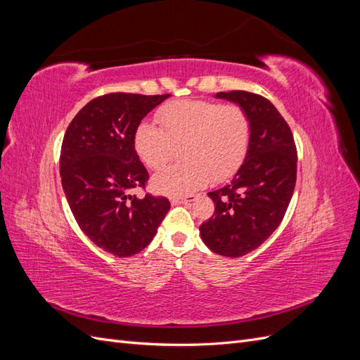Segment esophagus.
Returning a JSON list of instances; mask_svg holds the SVG:
<instances>
[{
    "instance_id": "esophagus-1",
    "label": "esophagus",
    "mask_w": 360,
    "mask_h": 360,
    "mask_svg": "<svg viewBox=\"0 0 360 360\" xmlns=\"http://www.w3.org/2000/svg\"><path fill=\"white\" fill-rule=\"evenodd\" d=\"M198 200V195H189V197H184V198H172L171 202L172 204H186L191 205L192 202H195Z\"/></svg>"
}]
</instances>
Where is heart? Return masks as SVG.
Listing matches in <instances>:
<instances>
[{
  "label": "heart",
  "instance_id": "obj_1",
  "mask_svg": "<svg viewBox=\"0 0 360 360\" xmlns=\"http://www.w3.org/2000/svg\"><path fill=\"white\" fill-rule=\"evenodd\" d=\"M160 127L141 123L134 135L139 159L159 168L181 144L186 163L158 171L151 184L159 193L183 197L209 184L230 179L242 167L250 146V122L240 106L212 101H181L162 106Z\"/></svg>",
  "mask_w": 360,
  "mask_h": 360
}]
</instances>
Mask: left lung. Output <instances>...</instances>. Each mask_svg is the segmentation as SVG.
<instances>
[{"mask_svg":"<svg viewBox=\"0 0 360 360\" xmlns=\"http://www.w3.org/2000/svg\"><path fill=\"white\" fill-rule=\"evenodd\" d=\"M216 97L240 106L252 134L231 183L207 193L214 213L200 234L213 252L237 258L266 242L284 219L296 186L297 150L290 126L266 97L240 90Z\"/></svg>","mask_w":360,"mask_h":360,"instance_id":"obj_1","label":"left lung"}]
</instances>
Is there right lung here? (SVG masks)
I'll return each mask as SVG.
<instances>
[{"instance_id":"1","label":"right lung","mask_w":360,"mask_h":360,"mask_svg":"<svg viewBox=\"0 0 360 360\" xmlns=\"http://www.w3.org/2000/svg\"><path fill=\"white\" fill-rule=\"evenodd\" d=\"M169 96L96 97L64 134L60 176L70 210L96 246L120 258L138 254L153 240L171 207L165 197L130 193L148 180L134 147L135 130Z\"/></svg>"}]
</instances>
